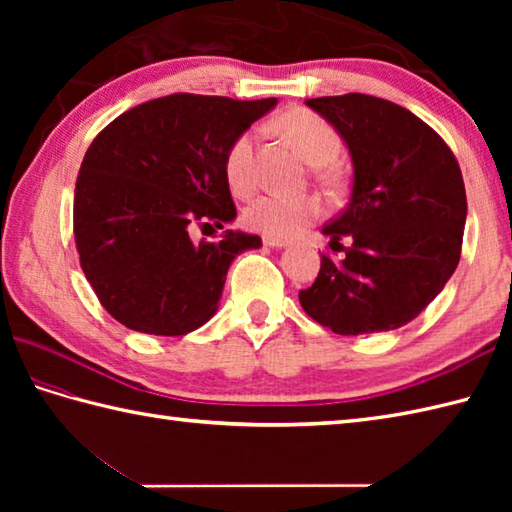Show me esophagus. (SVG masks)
I'll return each mask as SVG.
<instances>
[{
	"label": "esophagus",
	"mask_w": 512,
	"mask_h": 512,
	"mask_svg": "<svg viewBox=\"0 0 512 512\" xmlns=\"http://www.w3.org/2000/svg\"><path fill=\"white\" fill-rule=\"evenodd\" d=\"M264 244L270 246V248H286L288 239H284V237H264Z\"/></svg>",
	"instance_id": "obj_1"
}]
</instances>
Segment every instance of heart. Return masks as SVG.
<instances>
[{
    "instance_id": "obj_1",
    "label": "heart",
    "mask_w": 512,
    "mask_h": 512,
    "mask_svg": "<svg viewBox=\"0 0 512 512\" xmlns=\"http://www.w3.org/2000/svg\"><path fill=\"white\" fill-rule=\"evenodd\" d=\"M279 134L295 147L297 154L314 169H325L341 154V138L317 114L292 110L277 121ZM253 149L255 134H239L224 158V176L228 187L237 195H248L255 187L253 178ZM321 204L314 198H281V195H259L244 211V224L250 231L268 237H284L301 231L303 226L317 220Z\"/></svg>"
}]
</instances>
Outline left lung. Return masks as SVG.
<instances>
[{
  "mask_svg": "<svg viewBox=\"0 0 512 512\" xmlns=\"http://www.w3.org/2000/svg\"><path fill=\"white\" fill-rule=\"evenodd\" d=\"M352 160L350 204L323 226L332 250L299 292L310 317L343 336L402 328L436 299L460 262L466 193L458 160L433 129L385 99H308ZM350 236L345 249L338 242Z\"/></svg>",
  "mask_w": 512,
  "mask_h": 512,
  "instance_id": "1",
  "label": "left lung"
}]
</instances>
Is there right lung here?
Here are the masks:
<instances>
[{"mask_svg": "<svg viewBox=\"0 0 512 512\" xmlns=\"http://www.w3.org/2000/svg\"><path fill=\"white\" fill-rule=\"evenodd\" d=\"M277 99L171 94L121 114L94 138L74 189V239L96 297L125 328L184 336L220 308L233 259L262 237L224 228L237 211L224 176L233 140Z\"/></svg>", "mask_w": 512, "mask_h": 512, "instance_id": "add662e5", "label": "right lung"}]
</instances>
